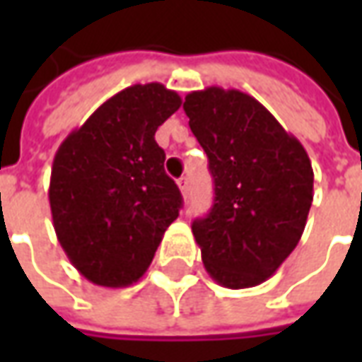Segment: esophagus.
Segmentation results:
<instances>
[{"mask_svg":"<svg viewBox=\"0 0 362 362\" xmlns=\"http://www.w3.org/2000/svg\"><path fill=\"white\" fill-rule=\"evenodd\" d=\"M178 188H180L182 196H186V194H188V178H186V176L178 178Z\"/></svg>","mask_w":362,"mask_h":362,"instance_id":"obj_1","label":"esophagus"}]
</instances>
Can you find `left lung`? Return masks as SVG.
I'll use <instances>...</instances> for the list:
<instances>
[{
	"instance_id": "left-lung-1",
	"label": "left lung",
	"mask_w": 362,
	"mask_h": 362,
	"mask_svg": "<svg viewBox=\"0 0 362 362\" xmlns=\"http://www.w3.org/2000/svg\"><path fill=\"white\" fill-rule=\"evenodd\" d=\"M184 110L215 182L211 211L192 223L205 269L223 287H256L303 236L314 197L310 158L246 93L194 90Z\"/></svg>"
}]
</instances>
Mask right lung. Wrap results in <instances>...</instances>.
Segmentation results:
<instances>
[{
	"label": "right lung",
	"mask_w": 362,
	"mask_h": 362,
	"mask_svg": "<svg viewBox=\"0 0 362 362\" xmlns=\"http://www.w3.org/2000/svg\"><path fill=\"white\" fill-rule=\"evenodd\" d=\"M180 104L160 83L132 85L59 145L48 189L54 230L75 269L95 285L139 281L178 217L180 189L165 173L155 132Z\"/></svg>",
	"instance_id": "right-lung-1"
}]
</instances>
